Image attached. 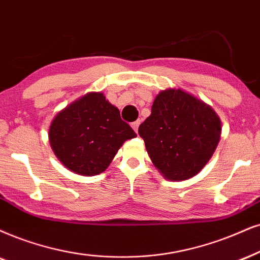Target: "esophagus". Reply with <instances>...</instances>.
<instances>
[{
	"mask_svg": "<svg viewBox=\"0 0 260 260\" xmlns=\"http://www.w3.org/2000/svg\"><path fill=\"white\" fill-rule=\"evenodd\" d=\"M139 124H140V121L139 120L134 121V122L131 124V126H132V128L134 129V132H138V128H139Z\"/></svg>",
	"mask_w": 260,
	"mask_h": 260,
	"instance_id": "esophagus-1",
	"label": "esophagus"
}]
</instances>
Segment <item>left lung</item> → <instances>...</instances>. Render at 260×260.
Here are the masks:
<instances>
[{
    "mask_svg": "<svg viewBox=\"0 0 260 260\" xmlns=\"http://www.w3.org/2000/svg\"><path fill=\"white\" fill-rule=\"evenodd\" d=\"M221 132L211 106L181 88L160 91L138 129L153 166L170 181L196 176L212 157Z\"/></svg>",
    "mask_w": 260,
    "mask_h": 260,
    "instance_id": "8db88e82",
    "label": "left lung"
}]
</instances>
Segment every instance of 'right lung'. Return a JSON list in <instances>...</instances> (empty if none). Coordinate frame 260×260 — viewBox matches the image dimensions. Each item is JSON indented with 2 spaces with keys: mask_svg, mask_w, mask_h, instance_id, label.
<instances>
[{
  "mask_svg": "<svg viewBox=\"0 0 260 260\" xmlns=\"http://www.w3.org/2000/svg\"><path fill=\"white\" fill-rule=\"evenodd\" d=\"M137 134L102 92H88L62 109L49 127L55 156L83 176L103 173L128 139Z\"/></svg>",
  "mask_w": 260,
  "mask_h": 260,
  "instance_id": "add662e5",
  "label": "right lung"
}]
</instances>
